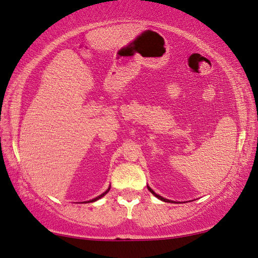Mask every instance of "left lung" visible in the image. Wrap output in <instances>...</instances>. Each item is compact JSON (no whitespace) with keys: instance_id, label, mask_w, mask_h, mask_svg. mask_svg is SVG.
I'll use <instances>...</instances> for the list:
<instances>
[{"instance_id":"8db88e82","label":"left lung","mask_w":258,"mask_h":258,"mask_svg":"<svg viewBox=\"0 0 258 258\" xmlns=\"http://www.w3.org/2000/svg\"><path fill=\"white\" fill-rule=\"evenodd\" d=\"M147 186H148V190H149V191L151 192V194L155 196V197H157L159 200H161V202H165V203H175V202H172V200H169V199H166V198H164V197H161V196H159V195H157L156 192H155L154 190H152L151 187H150L149 185H148V184H147Z\"/></svg>"}]
</instances>
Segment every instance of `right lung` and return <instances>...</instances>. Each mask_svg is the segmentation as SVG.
<instances>
[{
	"instance_id": "obj_1",
	"label": "right lung",
	"mask_w": 258,
	"mask_h": 258,
	"mask_svg": "<svg viewBox=\"0 0 258 258\" xmlns=\"http://www.w3.org/2000/svg\"><path fill=\"white\" fill-rule=\"evenodd\" d=\"M109 190H110V185H109V187H108V189L106 190V191H104L103 192V194H101V195H100V196H98V197H95L94 199H92V200H89V202H85V203H94V202H97V200L98 199H100V198H102L103 197V196H106L107 194H108V191Z\"/></svg>"
}]
</instances>
